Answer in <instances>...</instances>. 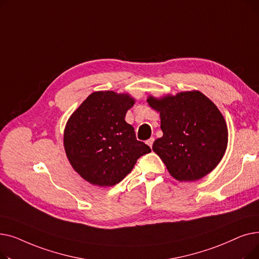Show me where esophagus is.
Wrapping results in <instances>:
<instances>
[{"label":"esophagus","mask_w":259,"mask_h":259,"mask_svg":"<svg viewBox=\"0 0 259 259\" xmlns=\"http://www.w3.org/2000/svg\"><path fill=\"white\" fill-rule=\"evenodd\" d=\"M153 142H154V139L153 138H151V139H149L147 142H146V144L149 146V147H152V145H153Z\"/></svg>","instance_id":"34e87169"}]
</instances>
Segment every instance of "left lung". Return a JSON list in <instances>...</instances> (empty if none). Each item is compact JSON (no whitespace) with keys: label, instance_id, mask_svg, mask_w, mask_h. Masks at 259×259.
<instances>
[{"label":"left lung","instance_id":"1","mask_svg":"<svg viewBox=\"0 0 259 259\" xmlns=\"http://www.w3.org/2000/svg\"><path fill=\"white\" fill-rule=\"evenodd\" d=\"M147 102L159 113L162 131L152 150L171 176L195 182L213 171L228 146L227 122L216 105L198 90L149 95Z\"/></svg>","mask_w":259,"mask_h":259}]
</instances>
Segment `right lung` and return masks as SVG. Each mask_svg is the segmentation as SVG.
Instances as JSON below:
<instances>
[{
	"label": "right lung",
	"mask_w": 259,
	"mask_h": 259,
	"mask_svg": "<svg viewBox=\"0 0 259 259\" xmlns=\"http://www.w3.org/2000/svg\"><path fill=\"white\" fill-rule=\"evenodd\" d=\"M135 104L129 93L95 91L68 118L64 148L68 160L91 185L111 187L131 172L138 158L151 152L125 120Z\"/></svg>",
	"instance_id": "add662e5"
}]
</instances>
